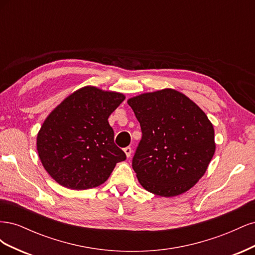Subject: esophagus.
I'll list each match as a JSON object with an SVG mask.
<instances>
[{"instance_id": "34e87169", "label": "esophagus", "mask_w": 255, "mask_h": 255, "mask_svg": "<svg viewBox=\"0 0 255 255\" xmlns=\"http://www.w3.org/2000/svg\"><path fill=\"white\" fill-rule=\"evenodd\" d=\"M123 151H125V153H126V155H127L128 158L130 156V154H132V149H130L129 146H127V148L123 149Z\"/></svg>"}]
</instances>
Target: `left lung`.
Returning a JSON list of instances; mask_svg holds the SVG:
<instances>
[{
    "mask_svg": "<svg viewBox=\"0 0 255 255\" xmlns=\"http://www.w3.org/2000/svg\"><path fill=\"white\" fill-rule=\"evenodd\" d=\"M142 138L133 158L141 186L160 197L180 196L204 175L215 154V129L206 114L172 88L129 98Z\"/></svg>",
    "mask_w": 255,
    "mask_h": 255,
    "instance_id": "obj_1",
    "label": "left lung"
}]
</instances>
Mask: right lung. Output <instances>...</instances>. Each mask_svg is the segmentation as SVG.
<instances>
[{
	"label": "right lung",
	"mask_w": 255,
	"mask_h": 255,
	"mask_svg": "<svg viewBox=\"0 0 255 255\" xmlns=\"http://www.w3.org/2000/svg\"><path fill=\"white\" fill-rule=\"evenodd\" d=\"M126 96L117 91L84 86L54 109L37 134V152L53 180L69 189L99 186L115 166L126 160L114 142L111 114Z\"/></svg>",
	"instance_id": "add662e5"
}]
</instances>
